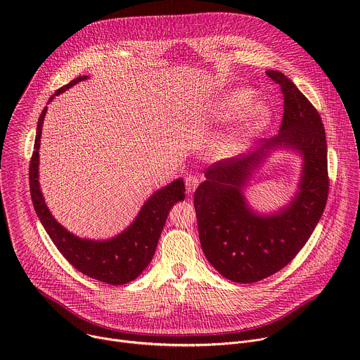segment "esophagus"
Instances as JSON below:
<instances>
[{
	"label": "esophagus",
	"instance_id": "obj_1",
	"mask_svg": "<svg viewBox=\"0 0 360 360\" xmlns=\"http://www.w3.org/2000/svg\"><path fill=\"white\" fill-rule=\"evenodd\" d=\"M185 185H186V192L188 193H193V191L199 185V178L193 176V175H189V176L185 178Z\"/></svg>",
	"mask_w": 360,
	"mask_h": 360
}]
</instances>
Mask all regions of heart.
Instances as JSON below:
<instances>
[{
	"instance_id": "b5f03b06",
	"label": "heart",
	"mask_w": 360,
	"mask_h": 360,
	"mask_svg": "<svg viewBox=\"0 0 360 360\" xmlns=\"http://www.w3.org/2000/svg\"><path fill=\"white\" fill-rule=\"evenodd\" d=\"M250 101V92L243 91V89H236L225 96H222L217 104H215V111L214 115L218 121H228L238 114H240L249 104ZM266 118V111L261 107L252 110L240 122V125L224 141L219 143V152L221 153H231L235 149L240 146V143L250 136L256 129H259L261 125L265 122Z\"/></svg>"
}]
</instances>
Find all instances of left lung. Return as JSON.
I'll return each mask as SVG.
<instances>
[{
    "label": "left lung",
    "instance_id": "left-lung-1",
    "mask_svg": "<svg viewBox=\"0 0 360 360\" xmlns=\"http://www.w3.org/2000/svg\"><path fill=\"white\" fill-rule=\"evenodd\" d=\"M266 75L283 95L279 134L248 155L212 164L193 195L203 253L224 278L238 283L258 282L285 268L311 238L329 193L326 134L319 112L286 75ZM281 146L302 153L300 191L286 209L259 216L248 208L243 188L269 149Z\"/></svg>",
    "mask_w": 360,
    "mask_h": 360
}]
</instances>
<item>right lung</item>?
<instances>
[{
	"label": "right lung",
	"mask_w": 360,
	"mask_h": 360,
	"mask_svg": "<svg viewBox=\"0 0 360 360\" xmlns=\"http://www.w3.org/2000/svg\"><path fill=\"white\" fill-rule=\"evenodd\" d=\"M82 79H86V77H78L61 86L54 95H51L48 102ZM45 112L46 107L38 120L34 152L30 161L31 199L42 226L64 258L84 275L110 285H124L134 281L148 266L155 253L169 210L176 202L185 199L184 181L176 179L153 193L143 203L135 221L118 236L108 240L81 239L63 228L51 215L39 189L38 149Z\"/></svg>",
	"instance_id": "add662e5"
}]
</instances>
